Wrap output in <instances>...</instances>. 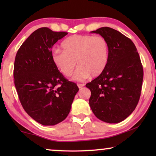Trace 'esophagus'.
Masks as SVG:
<instances>
[{"instance_id": "1", "label": "esophagus", "mask_w": 156, "mask_h": 156, "mask_svg": "<svg viewBox=\"0 0 156 156\" xmlns=\"http://www.w3.org/2000/svg\"><path fill=\"white\" fill-rule=\"evenodd\" d=\"M77 86L79 88L81 89V88H82L83 87H84V84H77Z\"/></svg>"}]
</instances>
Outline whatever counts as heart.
<instances>
[{"mask_svg": "<svg viewBox=\"0 0 156 156\" xmlns=\"http://www.w3.org/2000/svg\"><path fill=\"white\" fill-rule=\"evenodd\" d=\"M63 50L55 49L51 59L57 69L65 76H71L80 66L74 80L82 81L90 74L97 77L106 69L109 58V47L105 38L90 35L69 36L62 43Z\"/></svg>", "mask_w": 156, "mask_h": 156, "instance_id": "obj_1", "label": "heart"}]
</instances>
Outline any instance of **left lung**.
<instances>
[{
  "instance_id": "obj_1",
  "label": "left lung",
  "mask_w": 156,
  "mask_h": 156,
  "mask_svg": "<svg viewBox=\"0 0 156 156\" xmlns=\"http://www.w3.org/2000/svg\"><path fill=\"white\" fill-rule=\"evenodd\" d=\"M105 38L109 58L101 75L87 83L91 91L89 105L98 119L116 123L135 109L141 93L144 70L135 44L116 30L103 27L91 31Z\"/></svg>"
}]
</instances>
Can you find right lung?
Returning a JSON list of instances; mask_svg holds the SVG:
<instances>
[{
	"label": "right lung",
	"mask_w": 156,
	"mask_h": 156,
	"mask_svg": "<svg viewBox=\"0 0 156 156\" xmlns=\"http://www.w3.org/2000/svg\"><path fill=\"white\" fill-rule=\"evenodd\" d=\"M67 35L40 27L23 42L15 59L14 83L20 103L31 118L44 126L65 120L79 91L51 59L52 46Z\"/></svg>",
	"instance_id": "right-lung-1"
}]
</instances>
